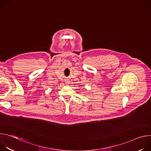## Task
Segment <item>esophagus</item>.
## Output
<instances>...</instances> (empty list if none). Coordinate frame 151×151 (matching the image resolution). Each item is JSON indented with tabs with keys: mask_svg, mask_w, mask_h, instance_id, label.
<instances>
[{
	"mask_svg": "<svg viewBox=\"0 0 151 151\" xmlns=\"http://www.w3.org/2000/svg\"><path fill=\"white\" fill-rule=\"evenodd\" d=\"M65 83H66V85H69V84L70 83V81H69V79H66V80H65Z\"/></svg>",
	"mask_w": 151,
	"mask_h": 151,
	"instance_id": "esophagus-1",
	"label": "esophagus"
}]
</instances>
